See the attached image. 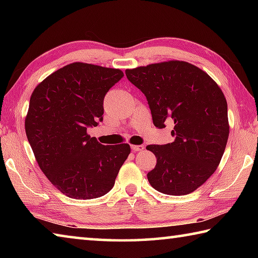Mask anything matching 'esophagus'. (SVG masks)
<instances>
[{
  "label": "esophagus",
  "mask_w": 258,
  "mask_h": 258,
  "mask_svg": "<svg viewBox=\"0 0 258 258\" xmlns=\"http://www.w3.org/2000/svg\"><path fill=\"white\" fill-rule=\"evenodd\" d=\"M131 149H132L133 151H141V150L145 149V146H143V145H140V146L132 145V146H131Z\"/></svg>",
  "instance_id": "1"
}]
</instances>
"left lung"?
I'll return each instance as SVG.
<instances>
[{"label":"left lung","mask_w":258,"mask_h":258,"mask_svg":"<svg viewBox=\"0 0 258 258\" xmlns=\"http://www.w3.org/2000/svg\"><path fill=\"white\" fill-rule=\"evenodd\" d=\"M125 74L146 95L156 127L164 128L167 118L174 120V142L147 147L157 158L148 181L165 195L197 190L216 171L229 138L228 103L220 86L207 73L180 60Z\"/></svg>","instance_id":"obj_1"}]
</instances>
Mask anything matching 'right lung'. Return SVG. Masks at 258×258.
<instances>
[{
    "instance_id": "1",
    "label": "right lung",
    "mask_w": 258,
    "mask_h": 258,
    "mask_svg": "<svg viewBox=\"0 0 258 258\" xmlns=\"http://www.w3.org/2000/svg\"><path fill=\"white\" fill-rule=\"evenodd\" d=\"M123 76L120 69L73 62L33 91L26 135L42 172L69 198L106 195L130 155L127 143L103 146L87 134L102 120L104 95Z\"/></svg>"
}]
</instances>
